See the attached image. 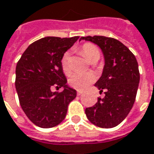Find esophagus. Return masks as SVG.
I'll use <instances>...</instances> for the list:
<instances>
[{
	"mask_svg": "<svg viewBox=\"0 0 154 154\" xmlns=\"http://www.w3.org/2000/svg\"><path fill=\"white\" fill-rule=\"evenodd\" d=\"M77 94L78 95V96H79V95L82 94V91H77Z\"/></svg>",
	"mask_w": 154,
	"mask_h": 154,
	"instance_id": "obj_1",
	"label": "esophagus"
}]
</instances>
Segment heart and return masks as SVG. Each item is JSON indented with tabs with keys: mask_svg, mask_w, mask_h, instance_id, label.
I'll return each mask as SVG.
<instances>
[{
	"mask_svg": "<svg viewBox=\"0 0 154 154\" xmlns=\"http://www.w3.org/2000/svg\"><path fill=\"white\" fill-rule=\"evenodd\" d=\"M81 54L89 63L98 61L100 58V51L99 48L92 43H86L80 48ZM60 65L63 72L69 75L71 72L70 54L66 52L61 58ZM95 80V77L91 73H74L69 78V84L77 90H84Z\"/></svg>",
	"mask_w": 154,
	"mask_h": 154,
	"instance_id": "obj_1",
	"label": "heart"
}]
</instances>
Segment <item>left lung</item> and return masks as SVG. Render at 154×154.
<instances>
[{"instance_id": "8db88e82", "label": "left lung", "mask_w": 154, "mask_h": 154, "mask_svg": "<svg viewBox=\"0 0 154 154\" xmlns=\"http://www.w3.org/2000/svg\"><path fill=\"white\" fill-rule=\"evenodd\" d=\"M82 39L99 46L104 57L103 73L95 87L105 91V96L86 108V116L94 125L112 128L125 120L134 104L140 81L138 64L132 52L116 38L87 36Z\"/></svg>"}]
</instances>
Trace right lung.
<instances>
[{
	"label": "right lung",
	"instance_id": "right-lung-1",
	"mask_svg": "<svg viewBox=\"0 0 154 154\" xmlns=\"http://www.w3.org/2000/svg\"><path fill=\"white\" fill-rule=\"evenodd\" d=\"M79 38L45 37L31 44L16 66V90L26 116L34 125L51 128L62 122L77 91L66 85L60 60ZM63 86L60 93L51 87Z\"/></svg>",
	"mask_w": 154,
	"mask_h": 154
}]
</instances>
